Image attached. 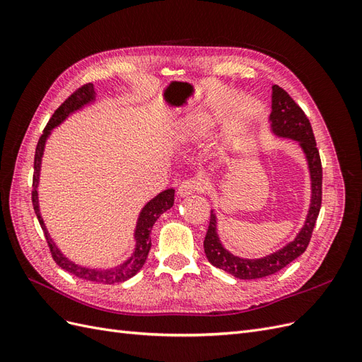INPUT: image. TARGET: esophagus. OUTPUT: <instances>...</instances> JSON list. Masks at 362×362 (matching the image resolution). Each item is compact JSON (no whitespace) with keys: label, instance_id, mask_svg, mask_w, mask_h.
I'll return each mask as SVG.
<instances>
[{"label":"esophagus","instance_id":"34e87169","mask_svg":"<svg viewBox=\"0 0 362 362\" xmlns=\"http://www.w3.org/2000/svg\"><path fill=\"white\" fill-rule=\"evenodd\" d=\"M204 190H205V182L202 178H187L180 184L178 194L189 196L192 193H201Z\"/></svg>","mask_w":362,"mask_h":362}]
</instances>
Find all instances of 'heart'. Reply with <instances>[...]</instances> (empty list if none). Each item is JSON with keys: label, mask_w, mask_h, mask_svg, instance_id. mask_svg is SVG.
Instances as JSON below:
<instances>
[{"label": "heart", "mask_w": 362, "mask_h": 362, "mask_svg": "<svg viewBox=\"0 0 362 362\" xmlns=\"http://www.w3.org/2000/svg\"><path fill=\"white\" fill-rule=\"evenodd\" d=\"M213 125H214L213 117L206 116V115H196L187 120V125H185V128H187L189 134L198 137V136L205 134Z\"/></svg>", "instance_id": "obj_1"}]
</instances>
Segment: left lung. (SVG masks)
Here are the masks:
<instances>
[{"label":"left lung","instance_id":"8db88e82","mask_svg":"<svg viewBox=\"0 0 362 362\" xmlns=\"http://www.w3.org/2000/svg\"><path fill=\"white\" fill-rule=\"evenodd\" d=\"M270 122L273 133L299 141L300 148L305 152L311 173V205L305 225L298 237L286 247L275 252V254L259 259L238 258L233 255L231 252H228L222 246L221 240H218L216 231V214L211 211L210 225H208V231L204 240L205 255L214 267L222 269L238 279H258L270 276L300 257L310 245L313 229L322 206V161L311 124L302 108L293 101V98L276 84L272 87Z\"/></svg>","mask_w":362,"mask_h":362}]
</instances>
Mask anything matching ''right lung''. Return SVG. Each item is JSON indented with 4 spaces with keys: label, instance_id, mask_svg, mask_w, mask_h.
Returning a JSON list of instances; mask_svg holds the SVG:
<instances>
[{
    "label": "right lung",
    "instance_id": "add662e5",
    "mask_svg": "<svg viewBox=\"0 0 362 362\" xmlns=\"http://www.w3.org/2000/svg\"><path fill=\"white\" fill-rule=\"evenodd\" d=\"M95 100V90H93V84L87 83L81 87H78L71 96H68L64 103L57 108L54 115L51 116V119L48 120V124L43 129V133L37 141L36 146V154H35V173H33V189H31V201H33V206H35V213L37 216V221L43 229V234H45L47 243L51 252L52 259L57 262V266H60L63 270H66L71 275L80 278V279H86V281H92V282H98V284H107V286H112V284H117V282H124L127 279H129L131 276H134L136 273L144 267L145 261L148 258L149 249H151V229L154 226L157 218L164 213L168 211L169 208L173 205L175 201V190L173 189H168L161 192L160 194H157L154 199L149 201L144 210H141L139 221H137V228H136V250L133 257H131L128 261H125L124 264L117 266L116 269L112 270H95V269H86L81 267L78 264H74L71 259H68L64 257L62 252L57 249V246L54 245V242L51 240L45 223L42 221V216L39 211V201H37V182H39V170H40V160L43 156V148H45V141L51 133V129L54 127H57L60 122H63L72 112L78 110L83 105L89 104L90 101Z\"/></svg>",
    "mask_w": 362,
    "mask_h": 362
}]
</instances>
